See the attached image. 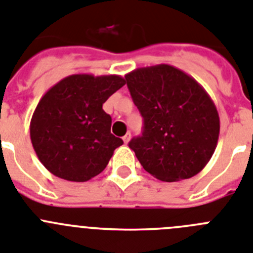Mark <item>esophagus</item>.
<instances>
[{"label": "esophagus", "mask_w": 253, "mask_h": 253, "mask_svg": "<svg viewBox=\"0 0 253 253\" xmlns=\"http://www.w3.org/2000/svg\"><path fill=\"white\" fill-rule=\"evenodd\" d=\"M123 141H124L125 144L128 143V142L130 141V133H126V134H125L124 137H123Z\"/></svg>", "instance_id": "34e87169"}]
</instances>
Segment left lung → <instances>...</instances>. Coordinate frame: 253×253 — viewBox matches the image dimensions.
<instances>
[{"label": "left lung", "mask_w": 253, "mask_h": 253, "mask_svg": "<svg viewBox=\"0 0 253 253\" xmlns=\"http://www.w3.org/2000/svg\"><path fill=\"white\" fill-rule=\"evenodd\" d=\"M125 79L143 118V133L129 142L143 169L163 182L198 174L220 131L216 106L204 87L168 64L135 69Z\"/></svg>", "instance_id": "obj_1"}]
</instances>
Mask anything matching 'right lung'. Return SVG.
I'll return each instance as SVG.
<instances>
[{
  "label": "right lung",
  "mask_w": 253,
  "mask_h": 253,
  "mask_svg": "<svg viewBox=\"0 0 253 253\" xmlns=\"http://www.w3.org/2000/svg\"><path fill=\"white\" fill-rule=\"evenodd\" d=\"M125 84L120 75L74 74L47 90L30 120V139L43 166L59 178L87 182L122 146L102 105Z\"/></svg>",
  "instance_id": "1"
}]
</instances>
